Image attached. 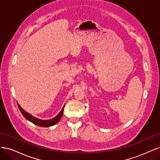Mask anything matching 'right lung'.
Masks as SVG:
<instances>
[{
  "instance_id": "obj_1",
  "label": "right lung",
  "mask_w": 160,
  "mask_h": 160,
  "mask_svg": "<svg viewBox=\"0 0 160 160\" xmlns=\"http://www.w3.org/2000/svg\"><path fill=\"white\" fill-rule=\"evenodd\" d=\"M18 107L19 108V110L21 111V113L23 115L24 117H25L27 120L29 121V122H32V123L35 124L38 126H40V127H44V128H48V127H51L52 126V125H55L57 123L59 122V121L61 119L62 113H63V111H64V107L65 105L63 106V108H62L61 111L59 112V113L58 114L56 117H55L54 118L51 119H48V120H42L40 119H38L35 117H34L32 115L28 113L25 110H23L22 109V108L21 107L20 105H19L18 103Z\"/></svg>"
}]
</instances>
